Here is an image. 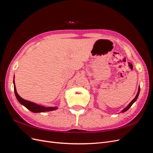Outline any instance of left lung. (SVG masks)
Here are the masks:
<instances>
[{
	"label": "left lung",
	"mask_w": 153,
	"mask_h": 153,
	"mask_svg": "<svg viewBox=\"0 0 153 153\" xmlns=\"http://www.w3.org/2000/svg\"><path fill=\"white\" fill-rule=\"evenodd\" d=\"M140 87H138V92H137V95H136V96H135V98H134L131 101V102H130V103H129L127 106H126V108H125L124 109H123L122 111H121V112H126V111H127L129 108H130L131 107V105L134 103H135V101H136V100H137V98H138V95H139V93H140Z\"/></svg>",
	"instance_id": "left-lung-1"
}]
</instances>
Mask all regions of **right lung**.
Returning a JSON list of instances; mask_svg holds the SVG:
<instances>
[{
	"mask_svg": "<svg viewBox=\"0 0 153 153\" xmlns=\"http://www.w3.org/2000/svg\"><path fill=\"white\" fill-rule=\"evenodd\" d=\"M14 78H15V77H14ZM13 84H14V90H15V96L16 97L18 101H19V102L22 105L25 106L27 109H29L30 111H31V112H34V113L45 112H48V111L55 110L56 109H57V107H56V106H54V107H45V106L38 105V104L34 103L33 102H31V101L23 99L17 93L16 87H15V80H13Z\"/></svg>",
	"mask_w": 153,
	"mask_h": 153,
	"instance_id": "right-lung-1",
	"label": "right lung"
}]
</instances>
